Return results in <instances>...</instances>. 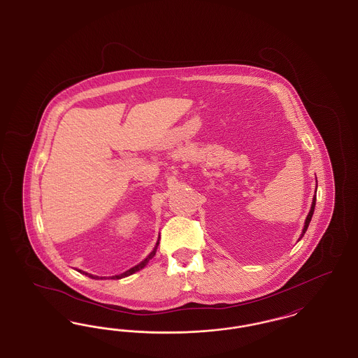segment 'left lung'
Returning a JSON list of instances; mask_svg holds the SVG:
<instances>
[{
	"mask_svg": "<svg viewBox=\"0 0 358 358\" xmlns=\"http://www.w3.org/2000/svg\"><path fill=\"white\" fill-rule=\"evenodd\" d=\"M315 196H314V199H313V204H311V209H310V212H308V215H307L306 222H305V227H303V232H302V236L305 235V232L307 231V227H308V224L311 222V217H313V213H314V208H315ZM301 236V238H302Z\"/></svg>",
	"mask_w": 358,
	"mask_h": 358,
	"instance_id": "obj_1",
	"label": "left lung"
}]
</instances>
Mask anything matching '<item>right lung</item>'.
<instances>
[{
    "instance_id": "obj_1",
    "label": "right lung",
    "mask_w": 358,
    "mask_h": 358,
    "mask_svg": "<svg viewBox=\"0 0 358 358\" xmlns=\"http://www.w3.org/2000/svg\"><path fill=\"white\" fill-rule=\"evenodd\" d=\"M158 244H159V241H157V244H155V247H154L153 251H152V254L148 256L143 262H141L139 264H136V267H133V268H130V270H127V271H124L123 273H120V275H115V276H113L111 279H120V278H124V276H129V275H131V273H136V271H139V270H142L148 263H149V260L155 255V252H157V247H158ZM80 273H83V271H80ZM85 275H88L90 278H92V279H99V276H94V275H91V273H85ZM102 279V278H101Z\"/></svg>"
}]
</instances>
